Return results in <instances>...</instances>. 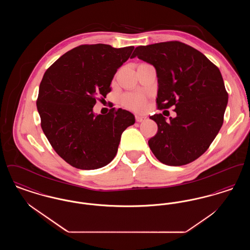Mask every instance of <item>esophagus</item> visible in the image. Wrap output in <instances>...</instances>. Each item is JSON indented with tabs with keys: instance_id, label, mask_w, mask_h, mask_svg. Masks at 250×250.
I'll return each mask as SVG.
<instances>
[{
	"instance_id": "esophagus-1",
	"label": "esophagus",
	"mask_w": 250,
	"mask_h": 250,
	"mask_svg": "<svg viewBox=\"0 0 250 250\" xmlns=\"http://www.w3.org/2000/svg\"><path fill=\"white\" fill-rule=\"evenodd\" d=\"M135 119L137 122H139V123H142L143 121H145L146 120V117H144V116H142V115H136L135 116Z\"/></svg>"
}]
</instances>
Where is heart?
<instances>
[{"mask_svg": "<svg viewBox=\"0 0 250 250\" xmlns=\"http://www.w3.org/2000/svg\"><path fill=\"white\" fill-rule=\"evenodd\" d=\"M121 103L131 109L140 110L142 109L146 103V98L142 94H133L128 93L122 95L121 97Z\"/></svg>", "mask_w": 250, "mask_h": 250, "instance_id": "1", "label": "heart"}]
</instances>
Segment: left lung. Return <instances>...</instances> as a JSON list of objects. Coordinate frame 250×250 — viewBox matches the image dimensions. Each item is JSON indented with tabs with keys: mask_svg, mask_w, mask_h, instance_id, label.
Listing matches in <instances>:
<instances>
[{
	"mask_svg": "<svg viewBox=\"0 0 250 250\" xmlns=\"http://www.w3.org/2000/svg\"><path fill=\"white\" fill-rule=\"evenodd\" d=\"M138 57L156 70L158 109L174 106L177 116L150 117L157 133L148 141L155 157L168 166H183L203 155L220 130L228 93L218 67L201 51L180 41L139 46Z\"/></svg>",
	"mask_w": 250,
	"mask_h": 250,
	"instance_id": "left-lung-1",
	"label": "left lung"
}]
</instances>
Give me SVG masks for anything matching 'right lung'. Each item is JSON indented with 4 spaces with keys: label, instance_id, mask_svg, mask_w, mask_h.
<instances>
[{
    "label": "right lung",
    "instance_id": "add662e5",
    "mask_svg": "<svg viewBox=\"0 0 250 250\" xmlns=\"http://www.w3.org/2000/svg\"><path fill=\"white\" fill-rule=\"evenodd\" d=\"M133 49L82 45L45 72L36 101L41 127L54 151L72 167L107 165L117 154L122 133L134 125V115L122 108H110L106 115L93 112L96 100L111 91L113 76Z\"/></svg>",
    "mask_w": 250,
    "mask_h": 250
}]
</instances>
